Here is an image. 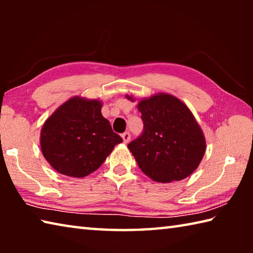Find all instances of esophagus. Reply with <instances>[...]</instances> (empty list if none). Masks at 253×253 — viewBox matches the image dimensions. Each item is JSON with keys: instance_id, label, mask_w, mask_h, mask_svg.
Here are the masks:
<instances>
[{"instance_id": "34e87169", "label": "esophagus", "mask_w": 253, "mask_h": 253, "mask_svg": "<svg viewBox=\"0 0 253 253\" xmlns=\"http://www.w3.org/2000/svg\"><path fill=\"white\" fill-rule=\"evenodd\" d=\"M122 137H123V140H124V143H128L130 140V134L128 131H125L124 132V134L122 135Z\"/></svg>"}]
</instances>
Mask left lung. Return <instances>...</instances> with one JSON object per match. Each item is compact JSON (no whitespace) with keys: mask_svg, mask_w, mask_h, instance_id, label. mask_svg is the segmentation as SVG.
I'll return each mask as SVG.
<instances>
[{"mask_svg":"<svg viewBox=\"0 0 253 253\" xmlns=\"http://www.w3.org/2000/svg\"><path fill=\"white\" fill-rule=\"evenodd\" d=\"M137 108L142 113L144 131L128 148L142 172L158 183L190 176L207 149L192 111L178 98L164 92L140 99Z\"/></svg>","mask_w":253,"mask_h":253,"instance_id":"obj_1","label":"left lung"}]
</instances>
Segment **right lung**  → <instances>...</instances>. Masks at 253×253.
<instances>
[{"instance_id": "obj_1", "label": "right lung", "mask_w": 253, "mask_h": 253, "mask_svg": "<svg viewBox=\"0 0 253 253\" xmlns=\"http://www.w3.org/2000/svg\"><path fill=\"white\" fill-rule=\"evenodd\" d=\"M102 102L72 97L46 119L40 134L46 162L62 175L84 177L95 172L122 137L101 115Z\"/></svg>"}]
</instances>
